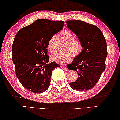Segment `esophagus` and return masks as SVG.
Returning a JSON list of instances; mask_svg holds the SVG:
<instances>
[{"label":"esophagus","instance_id":"1","mask_svg":"<svg viewBox=\"0 0 120 120\" xmlns=\"http://www.w3.org/2000/svg\"><path fill=\"white\" fill-rule=\"evenodd\" d=\"M62 68L64 69V70H65V71H68V69L66 67V66H62Z\"/></svg>","mask_w":120,"mask_h":120}]
</instances>
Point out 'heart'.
Instances as JSON below:
<instances>
[{"label":"heart","instance_id":"1","mask_svg":"<svg viewBox=\"0 0 120 120\" xmlns=\"http://www.w3.org/2000/svg\"><path fill=\"white\" fill-rule=\"evenodd\" d=\"M59 36L66 42L61 53H55L51 55V59L53 61L60 64H65L70 61L72 56L77 58L82 54L83 50V45L78 40L75 39L74 36L70 31L63 30L59 34ZM54 37L53 36L49 40L48 48L52 50L53 48V41Z\"/></svg>","mask_w":120,"mask_h":120}]
</instances>
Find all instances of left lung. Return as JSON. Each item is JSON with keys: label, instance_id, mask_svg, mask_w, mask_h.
<instances>
[{"label": "left lung", "instance_id": "left-lung-1", "mask_svg": "<svg viewBox=\"0 0 120 120\" xmlns=\"http://www.w3.org/2000/svg\"><path fill=\"white\" fill-rule=\"evenodd\" d=\"M83 45L81 54L74 59L68 69L76 71L78 77L70 84L77 91H87L94 86L105 69L107 56L106 40L97 26L79 20L66 22Z\"/></svg>", "mask_w": 120, "mask_h": 120}]
</instances>
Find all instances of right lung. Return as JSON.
<instances>
[{
	"mask_svg": "<svg viewBox=\"0 0 120 120\" xmlns=\"http://www.w3.org/2000/svg\"><path fill=\"white\" fill-rule=\"evenodd\" d=\"M64 21L39 19L20 29L12 44V61L16 75L22 85L34 93H41L49 86L54 69L60 66L48 64L49 40L63 29Z\"/></svg>",
	"mask_w": 120,
	"mask_h": 120,
	"instance_id": "add662e5",
	"label": "right lung"
}]
</instances>
